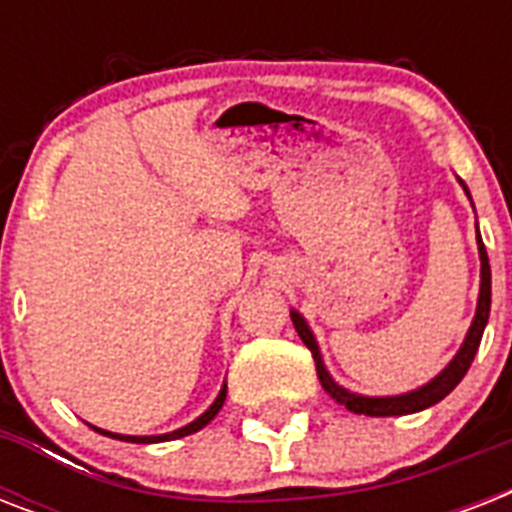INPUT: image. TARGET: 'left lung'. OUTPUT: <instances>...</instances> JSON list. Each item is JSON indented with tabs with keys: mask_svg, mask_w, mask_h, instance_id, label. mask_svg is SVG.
Returning a JSON list of instances; mask_svg holds the SVG:
<instances>
[{
	"mask_svg": "<svg viewBox=\"0 0 512 512\" xmlns=\"http://www.w3.org/2000/svg\"><path fill=\"white\" fill-rule=\"evenodd\" d=\"M460 185L470 199L468 185L462 183V180ZM470 204H473V201H470ZM476 244H478V257H481V289H478L476 316H473V321H470L468 335H465V340H462L460 350L454 353L452 361H449V364H446L444 369L433 377V380L420 385V388L398 393V396H361V393H353V390L342 388L340 382H335V377L327 372V364H324V358H321L319 342H316V335H313L311 327H308V321H305L303 313L295 311V308L289 311L292 324H295L297 329V335H300V340H303L305 345H308V350L313 353L321 388L327 390L337 404L345 406L348 412L366 414V417H401V414L422 412V409H428V406L444 401V398L449 396L457 385H460V380L468 374L470 364H473V358H476V350L478 345H481V337H484L486 321H489V311H492V268H489V255H486L481 233L476 236Z\"/></svg>",
	"mask_w": 512,
	"mask_h": 512,
	"instance_id": "8db88e82",
	"label": "left lung"
}]
</instances>
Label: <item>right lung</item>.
<instances>
[{
  "label": "right lung",
  "mask_w": 512,
  "mask_h": 512,
  "mask_svg": "<svg viewBox=\"0 0 512 512\" xmlns=\"http://www.w3.org/2000/svg\"><path fill=\"white\" fill-rule=\"evenodd\" d=\"M225 393H228V385L223 382V388H220V393H217V398L212 401V406H209L207 412L199 414L196 420L188 422V425H183V428L172 430V433H162V436H122V433H111V430L95 428V425H90V428L98 430L100 436L116 438V441H130V444H159V441H175V438L191 436V433H196V430H201L204 425H209V422L215 420V414L220 412V409H223V404H225Z\"/></svg>",
  "instance_id": "right-lung-1"
}]
</instances>
